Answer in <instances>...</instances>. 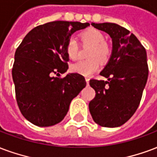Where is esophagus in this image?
Segmentation results:
<instances>
[{"label":"esophagus","mask_w":157,"mask_h":157,"mask_svg":"<svg viewBox=\"0 0 157 157\" xmlns=\"http://www.w3.org/2000/svg\"><path fill=\"white\" fill-rule=\"evenodd\" d=\"M89 80H90V79L89 78H87V77H86V84H89Z\"/></svg>","instance_id":"esophagus-1"}]
</instances>
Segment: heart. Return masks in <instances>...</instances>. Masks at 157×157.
Instances as JSON below:
<instances>
[{
  "label": "heart",
  "mask_w": 157,
  "mask_h": 157,
  "mask_svg": "<svg viewBox=\"0 0 157 157\" xmlns=\"http://www.w3.org/2000/svg\"><path fill=\"white\" fill-rule=\"evenodd\" d=\"M80 40L83 46L90 45L91 48L88 53V60H82L73 64L71 69L73 72L83 75H90L100 69L101 63H106L111 56V47L106 41L101 31L95 28H88L82 31ZM66 52L71 60H76L79 56L80 46L77 41L70 38L66 43Z\"/></svg>",
  "instance_id": "heart-1"
}]
</instances>
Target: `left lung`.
Here are the masks:
<instances>
[{"label": "left lung", "instance_id": "obj_1", "mask_svg": "<svg viewBox=\"0 0 157 157\" xmlns=\"http://www.w3.org/2000/svg\"><path fill=\"white\" fill-rule=\"evenodd\" d=\"M110 35L113 43L110 61L100 75L106 81L90 79L96 96L89 103L94 121L117 127L127 121L140 105L148 77L147 52L127 29L115 23H91Z\"/></svg>", "mask_w": 157, "mask_h": 157}]
</instances>
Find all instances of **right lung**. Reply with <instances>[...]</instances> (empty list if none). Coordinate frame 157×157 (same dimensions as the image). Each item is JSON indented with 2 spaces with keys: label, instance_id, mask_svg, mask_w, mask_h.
Masks as SVG:
<instances>
[{
  "label": "right lung",
  "instance_id": "1",
  "mask_svg": "<svg viewBox=\"0 0 157 157\" xmlns=\"http://www.w3.org/2000/svg\"><path fill=\"white\" fill-rule=\"evenodd\" d=\"M89 23L56 21L29 31L17 47L12 67L16 99L26 120L37 126H54L63 120L71 101L86 86L85 77L68 69L66 43Z\"/></svg>",
  "mask_w": 157,
  "mask_h": 157
}]
</instances>
